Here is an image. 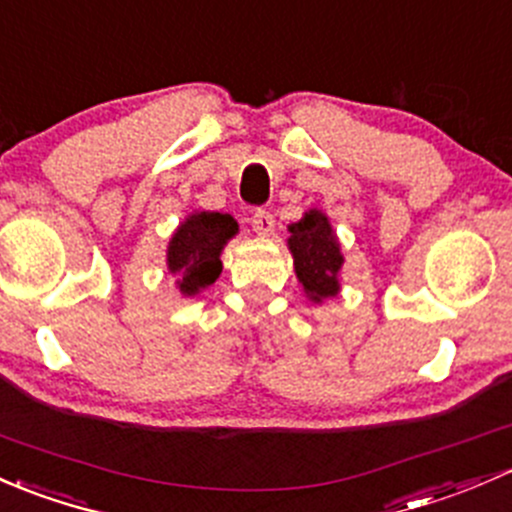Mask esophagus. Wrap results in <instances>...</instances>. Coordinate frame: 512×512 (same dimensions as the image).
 Returning <instances> with one entry per match:
<instances>
[{
    "label": "esophagus",
    "instance_id": "34e87169",
    "mask_svg": "<svg viewBox=\"0 0 512 512\" xmlns=\"http://www.w3.org/2000/svg\"><path fill=\"white\" fill-rule=\"evenodd\" d=\"M251 226H254L258 236H268L273 234L276 221H273V214L266 212V209H254V212H251Z\"/></svg>",
    "mask_w": 512,
    "mask_h": 512
}]
</instances>
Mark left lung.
<instances>
[{
  "instance_id": "left-lung-1",
  "label": "left lung",
  "mask_w": 512,
  "mask_h": 512,
  "mask_svg": "<svg viewBox=\"0 0 512 512\" xmlns=\"http://www.w3.org/2000/svg\"><path fill=\"white\" fill-rule=\"evenodd\" d=\"M288 231H291L288 249L293 254L295 276L303 283L305 295L313 303L335 298L340 293L337 276L345 258L340 254V244L328 217L320 209H310L303 219L288 226Z\"/></svg>"
}]
</instances>
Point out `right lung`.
I'll return each instance as SVG.
<instances>
[{
    "label": "right lung",
    "instance_id": "obj_1",
    "mask_svg": "<svg viewBox=\"0 0 512 512\" xmlns=\"http://www.w3.org/2000/svg\"><path fill=\"white\" fill-rule=\"evenodd\" d=\"M236 231V219L221 212H194L177 226L167 246V268L177 276L179 293L197 295L217 281L219 256Z\"/></svg>",
    "mask_w": 512,
    "mask_h": 512
}]
</instances>
